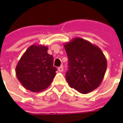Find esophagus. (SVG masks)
<instances>
[{"label": "esophagus", "instance_id": "34e87169", "mask_svg": "<svg viewBox=\"0 0 123 123\" xmlns=\"http://www.w3.org/2000/svg\"><path fill=\"white\" fill-rule=\"evenodd\" d=\"M58 70L59 72H62V71H63V66H61V67H58Z\"/></svg>", "mask_w": 123, "mask_h": 123}]
</instances>
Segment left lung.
I'll return each instance as SVG.
<instances>
[{"label": "left lung", "mask_w": 123, "mask_h": 123, "mask_svg": "<svg viewBox=\"0 0 123 123\" xmlns=\"http://www.w3.org/2000/svg\"><path fill=\"white\" fill-rule=\"evenodd\" d=\"M64 47L68 58V70L65 76L69 86L84 94L98 87L107 67L100 49L79 37Z\"/></svg>", "instance_id": "1"}]
</instances>
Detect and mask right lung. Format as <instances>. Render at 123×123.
I'll use <instances>...</instances> for the list:
<instances>
[{"label": "right lung", "instance_id": "obj_1", "mask_svg": "<svg viewBox=\"0 0 123 123\" xmlns=\"http://www.w3.org/2000/svg\"><path fill=\"white\" fill-rule=\"evenodd\" d=\"M48 47L32 45L24 53L16 67L19 81L26 89L39 92L52 82L57 70L54 67V57L47 53Z\"/></svg>", "mask_w": 123, "mask_h": 123}]
</instances>
